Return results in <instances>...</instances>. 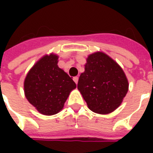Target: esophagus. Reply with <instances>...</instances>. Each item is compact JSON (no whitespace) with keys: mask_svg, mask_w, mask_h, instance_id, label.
Returning a JSON list of instances; mask_svg holds the SVG:
<instances>
[{"mask_svg":"<svg viewBox=\"0 0 153 153\" xmlns=\"http://www.w3.org/2000/svg\"><path fill=\"white\" fill-rule=\"evenodd\" d=\"M73 79H74V82H75V83H78V81H79V78H78V77L77 76H75V77H74L73 78Z\"/></svg>","mask_w":153,"mask_h":153,"instance_id":"34e87169","label":"esophagus"}]
</instances>
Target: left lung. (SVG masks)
I'll list each match as a JSON object with an SVG mask.
<instances>
[{
	"instance_id": "left-lung-1",
	"label": "left lung",
	"mask_w": 153,
	"mask_h": 153,
	"mask_svg": "<svg viewBox=\"0 0 153 153\" xmlns=\"http://www.w3.org/2000/svg\"><path fill=\"white\" fill-rule=\"evenodd\" d=\"M78 89L92 111L105 115L121 104L128 83L121 67L106 54L97 51L88 57Z\"/></svg>"
}]
</instances>
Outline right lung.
Masks as SVG:
<instances>
[{
  "label": "right lung",
  "instance_id": "obj_1",
  "mask_svg": "<svg viewBox=\"0 0 153 153\" xmlns=\"http://www.w3.org/2000/svg\"><path fill=\"white\" fill-rule=\"evenodd\" d=\"M58 56H44L28 71L24 88L26 98L45 115H52L63 109L64 104L76 84L57 65Z\"/></svg>",
  "mask_w": 153,
  "mask_h": 153
}]
</instances>
